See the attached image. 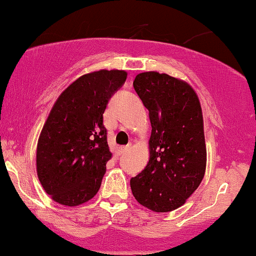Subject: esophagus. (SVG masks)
<instances>
[{
	"instance_id": "1",
	"label": "esophagus",
	"mask_w": 256,
	"mask_h": 256,
	"mask_svg": "<svg viewBox=\"0 0 256 256\" xmlns=\"http://www.w3.org/2000/svg\"><path fill=\"white\" fill-rule=\"evenodd\" d=\"M128 150H130V146H120V148H119V154H120V155H122V154L128 152Z\"/></svg>"
}]
</instances>
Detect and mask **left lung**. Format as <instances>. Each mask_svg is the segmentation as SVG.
I'll return each mask as SVG.
<instances>
[{
    "label": "left lung",
    "instance_id": "left-lung-1",
    "mask_svg": "<svg viewBox=\"0 0 256 256\" xmlns=\"http://www.w3.org/2000/svg\"><path fill=\"white\" fill-rule=\"evenodd\" d=\"M134 88L149 110L152 136L146 167L130 180L132 194L155 212L182 206L205 174L204 122L198 95L167 74H138Z\"/></svg>",
    "mask_w": 256,
    "mask_h": 256
}]
</instances>
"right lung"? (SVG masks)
Listing matches in <instances>:
<instances>
[{
    "instance_id": "right-lung-1",
    "label": "right lung",
    "mask_w": 256,
    "mask_h": 256,
    "mask_svg": "<svg viewBox=\"0 0 256 256\" xmlns=\"http://www.w3.org/2000/svg\"><path fill=\"white\" fill-rule=\"evenodd\" d=\"M124 70L86 74L60 95L42 126L36 146V173L58 204L78 206L96 194L112 158L104 112L124 84Z\"/></svg>"
}]
</instances>
